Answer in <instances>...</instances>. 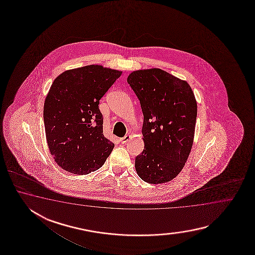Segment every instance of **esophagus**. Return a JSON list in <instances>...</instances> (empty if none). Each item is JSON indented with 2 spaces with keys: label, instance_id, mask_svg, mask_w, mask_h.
I'll use <instances>...</instances> for the list:
<instances>
[{
  "label": "esophagus",
  "instance_id": "1",
  "mask_svg": "<svg viewBox=\"0 0 255 255\" xmlns=\"http://www.w3.org/2000/svg\"><path fill=\"white\" fill-rule=\"evenodd\" d=\"M130 139V135H127L124 136V137H121L120 138V142L122 143V144H125V143H127L128 141Z\"/></svg>",
  "mask_w": 255,
  "mask_h": 255
}]
</instances>
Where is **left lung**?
<instances>
[{
    "label": "left lung",
    "mask_w": 255,
    "mask_h": 255,
    "mask_svg": "<svg viewBox=\"0 0 255 255\" xmlns=\"http://www.w3.org/2000/svg\"><path fill=\"white\" fill-rule=\"evenodd\" d=\"M128 83L140 101L144 150L135 171L150 184L176 178L184 168L195 132L197 102L190 85L159 68L132 72Z\"/></svg>",
    "instance_id": "obj_1"
}]
</instances>
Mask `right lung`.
<instances>
[{
    "label": "right lung",
    "mask_w": 255,
    "mask_h": 255,
    "mask_svg": "<svg viewBox=\"0 0 255 255\" xmlns=\"http://www.w3.org/2000/svg\"><path fill=\"white\" fill-rule=\"evenodd\" d=\"M122 72L91 65L66 70L50 87L43 105L49 150L70 173L86 175L103 166L114 144L103 134L99 100Z\"/></svg>",
    "instance_id": "1"
}]
</instances>
